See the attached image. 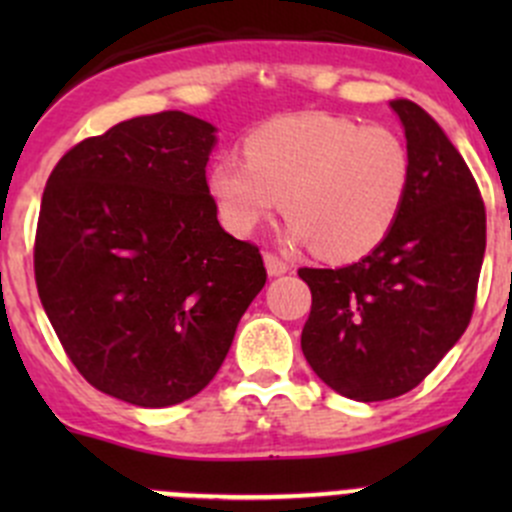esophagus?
<instances>
[{
    "instance_id": "obj_1",
    "label": "esophagus",
    "mask_w": 512,
    "mask_h": 512,
    "mask_svg": "<svg viewBox=\"0 0 512 512\" xmlns=\"http://www.w3.org/2000/svg\"><path fill=\"white\" fill-rule=\"evenodd\" d=\"M265 267H267V275L270 277H280V275H285V272H289L287 262L282 260V257L272 255V252H267L265 255Z\"/></svg>"
}]
</instances>
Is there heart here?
Segmentation results:
<instances>
[{
	"mask_svg": "<svg viewBox=\"0 0 512 512\" xmlns=\"http://www.w3.org/2000/svg\"><path fill=\"white\" fill-rule=\"evenodd\" d=\"M411 173L409 146L391 128L297 113L255 128L245 160H215L208 193L235 235H250L285 203L289 240L329 262H354L394 230Z\"/></svg>",
	"mask_w": 512,
	"mask_h": 512,
	"instance_id": "obj_1",
	"label": "heart"
}]
</instances>
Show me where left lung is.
I'll return each mask as SVG.
<instances>
[{
    "instance_id": "obj_1",
    "label": "left lung",
    "mask_w": 512,
    "mask_h": 512,
    "mask_svg": "<svg viewBox=\"0 0 512 512\" xmlns=\"http://www.w3.org/2000/svg\"><path fill=\"white\" fill-rule=\"evenodd\" d=\"M411 188L394 230L339 270L302 267L312 312L304 359L337 394L386 401L421 384L471 322L485 255V205L443 128L396 98Z\"/></svg>"
}]
</instances>
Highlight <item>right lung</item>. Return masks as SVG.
I'll use <instances>...</instances> for the list:
<instances>
[{
	"label": "right lung",
	"instance_id": "add662e5",
	"mask_svg": "<svg viewBox=\"0 0 512 512\" xmlns=\"http://www.w3.org/2000/svg\"><path fill=\"white\" fill-rule=\"evenodd\" d=\"M215 131L183 111L116 123L64 153L41 198L46 317L91 386L143 409L213 381L267 280L260 250L218 223L205 180Z\"/></svg>",
	"mask_w": 512,
	"mask_h": 512
}]
</instances>
